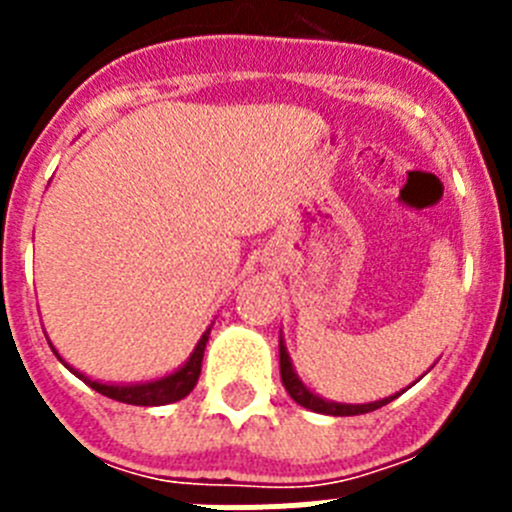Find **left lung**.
Listing matches in <instances>:
<instances>
[{
  "label": "left lung",
  "instance_id": "left-lung-1",
  "mask_svg": "<svg viewBox=\"0 0 512 512\" xmlns=\"http://www.w3.org/2000/svg\"><path fill=\"white\" fill-rule=\"evenodd\" d=\"M279 369H282V384H284V390L289 392V397H292L297 405H302V408L315 410V413H323V415H364V413H372V410H379L382 405H387V402H392L395 397H400V392H397V395L384 397V400H377V402H366V405H343V402H328L323 400V397L312 395L305 384L300 382L295 369H292V361H289L287 346H284L282 338H279Z\"/></svg>",
  "mask_w": 512,
  "mask_h": 512
}]
</instances>
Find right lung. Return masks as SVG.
<instances>
[{"label":"right lung","mask_w":512,"mask_h":512,"mask_svg":"<svg viewBox=\"0 0 512 512\" xmlns=\"http://www.w3.org/2000/svg\"><path fill=\"white\" fill-rule=\"evenodd\" d=\"M207 338H210V328L202 333L200 343L194 346L192 356L187 359V364L182 369H176L174 374L169 377H161L156 382H146V384H102V382H94V379L84 377L81 372H76L74 366H69L66 361L58 356V351L53 348V354L63 361V366L69 369L71 374L81 379V382H87L92 390H97L99 395L104 397H112L117 402H128V405H143V408H151V405H169V402L176 400H184L189 392L194 390V384L200 379L202 372V356H205V346H207Z\"/></svg>","instance_id":"right-lung-1"}]
</instances>
